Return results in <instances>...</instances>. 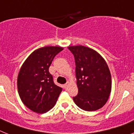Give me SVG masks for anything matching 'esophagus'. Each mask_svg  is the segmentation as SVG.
<instances>
[{"mask_svg":"<svg viewBox=\"0 0 134 134\" xmlns=\"http://www.w3.org/2000/svg\"><path fill=\"white\" fill-rule=\"evenodd\" d=\"M69 85H70V83L69 82H67L66 83V84L64 85V87L65 88H67L68 87V86H69Z\"/></svg>","mask_w":134,"mask_h":134,"instance_id":"obj_1","label":"esophagus"}]
</instances>
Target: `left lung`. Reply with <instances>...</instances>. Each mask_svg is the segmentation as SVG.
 <instances>
[{
  "instance_id": "obj_1",
  "label": "left lung",
  "mask_w": 134,
  "mask_h": 134,
  "mask_svg": "<svg viewBox=\"0 0 134 134\" xmlns=\"http://www.w3.org/2000/svg\"><path fill=\"white\" fill-rule=\"evenodd\" d=\"M74 55L78 94L74 102L85 111H96L103 108L111 90V77L104 58L87 46H68Z\"/></svg>"
}]
</instances>
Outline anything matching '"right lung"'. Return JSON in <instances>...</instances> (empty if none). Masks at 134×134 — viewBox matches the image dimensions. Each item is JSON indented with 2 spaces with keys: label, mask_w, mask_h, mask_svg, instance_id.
<instances>
[{
  "label": "right lung",
  "mask_w": 134,
  "mask_h": 134,
  "mask_svg": "<svg viewBox=\"0 0 134 134\" xmlns=\"http://www.w3.org/2000/svg\"><path fill=\"white\" fill-rule=\"evenodd\" d=\"M64 49L48 46L35 50L21 66L17 79L22 102L35 113L44 114L55 106L62 88L56 86L48 68L55 56Z\"/></svg>",
  "instance_id": "obj_1"
}]
</instances>
